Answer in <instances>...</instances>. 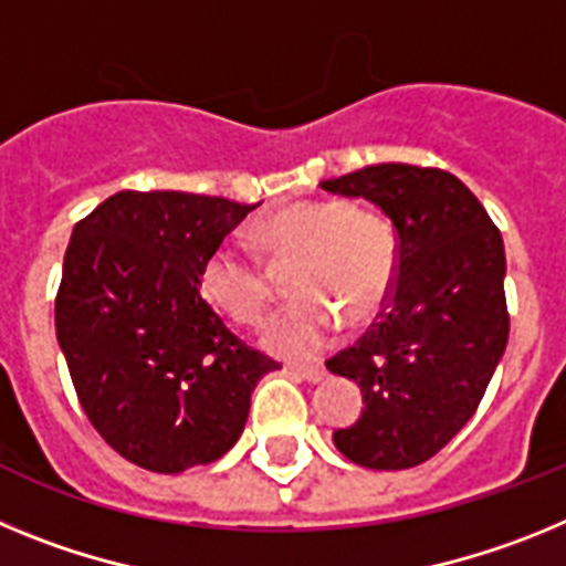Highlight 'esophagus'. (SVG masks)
Masks as SVG:
<instances>
[{"instance_id": "34e87169", "label": "esophagus", "mask_w": 566, "mask_h": 566, "mask_svg": "<svg viewBox=\"0 0 566 566\" xmlns=\"http://www.w3.org/2000/svg\"><path fill=\"white\" fill-rule=\"evenodd\" d=\"M286 371L294 374L297 379H306V382H319V379L326 377L323 365H286Z\"/></svg>"}]
</instances>
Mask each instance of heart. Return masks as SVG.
Segmentation results:
<instances>
[{
  "label": "heart",
  "instance_id": "b5f03b06",
  "mask_svg": "<svg viewBox=\"0 0 566 566\" xmlns=\"http://www.w3.org/2000/svg\"><path fill=\"white\" fill-rule=\"evenodd\" d=\"M274 263H292V306L263 328L280 357H312L337 334L340 319L363 323L388 300L397 277V232L382 212L339 198L297 201L263 214L249 229ZM201 294L232 323L254 326L272 303V277L234 247H218L201 269Z\"/></svg>",
  "mask_w": 566,
  "mask_h": 566
}]
</instances>
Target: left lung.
<instances>
[{"mask_svg": "<svg viewBox=\"0 0 566 566\" xmlns=\"http://www.w3.org/2000/svg\"><path fill=\"white\" fill-rule=\"evenodd\" d=\"M319 187L382 209L399 252L385 312L326 363L365 402L334 444L363 468H417L476 413L507 345L502 234L444 169L377 164Z\"/></svg>", "mask_w": 566, "mask_h": 566, "instance_id": "1", "label": "left lung"}]
</instances>
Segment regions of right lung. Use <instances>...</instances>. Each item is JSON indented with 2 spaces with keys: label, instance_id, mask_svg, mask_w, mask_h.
<instances>
[{
  "label": "right lung",
  "instance_id": "obj_1",
  "mask_svg": "<svg viewBox=\"0 0 566 566\" xmlns=\"http://www.w3.org/2000/svg\"><path fill=\"white\" fill-rule=\"evenodd\" d=\"M254 207L124 189L70 234L59 345L93 428L138 468L181 473L221 459L254 385L280 368L201 297L203 263Z\"/></svg>",
  "mask_w": 566,
  "mask_h": 566
}]
</instances>
